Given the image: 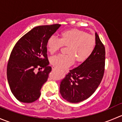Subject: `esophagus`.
<instances>
[{
    "label": "esophagus",
    "instance_id": "34e87169",
    "mask_svg": "<svg viewBox=\"0 0 122 122\" xmlns=\"http://www.w3.org/2000/svg\"><path fill=\"white\" fill-rule=\"evenodd\" d=\"M52 69L53 70H57V68H56V67H52Z\"/></svg>",
    "mask_w": 122,
    "mask_h": 122
}]
</instances>
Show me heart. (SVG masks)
I'll return each instance as SVG.
<instances>
[{
  "instance_id": "obj_1",
  "label": "heart",
  "mask_w": 122,
  "mask_h": 122,
  "mask_svg": "<svg viewBox=\"0 0 122 122\" xmlns=\"http://www.w3.org/2000/svg\"><path fill=\"white\" fill-rule=\"evenodd\" d=\"M96 40L93 35L87 34L79 29H70L62 32L60 39L51 36L47 41V48L51 54L56 53L62 46H68L67 54H60L51 59L52 66L58 69H64L77 62H83L94 52Z\"/></svg>"
}]
</instances>
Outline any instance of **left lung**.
Wrapping results in <instances>:
<instances>
[{"label":"left lung","mask_w":122,"mask_h":122,"mask_svg":"<svg viewBox=\"0 0 122 122\" xmlns=\"http://www.w3.org/2000/svg\"><path fill=\"white\" fill-rule=\"evenodd\" d=\"M96 45L89 58L70 70L60 84V93L70 103H78L94 93L103 78L105 66V48L95 33Z\"/></svg>","instance_id":"1"}]
</instances>
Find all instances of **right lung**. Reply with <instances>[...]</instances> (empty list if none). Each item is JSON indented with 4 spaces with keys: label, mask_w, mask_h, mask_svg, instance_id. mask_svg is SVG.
I'll list each match as a JSON object with an SVG mask.
<instances>
[{
    "label": "right lung",
    "mask_w": 122,
    "mask_h": 122,
    "mask_svg": "<svg viewBox=\"0 0 122 122\" xmlns=\"http://www.w3.org/2000/svg\"><path fill=\"white\" fill-rule=\"evenodd\" d=\"M60 26L35 27L13 47L7 66V78L12 94L19 102L32 103L40 97L41 88L51 71L46 54L48 39ZM38 67L44 70L36 73Z\"/></svg>",
    "instance_id": "obj_1"
}]
</instances>
